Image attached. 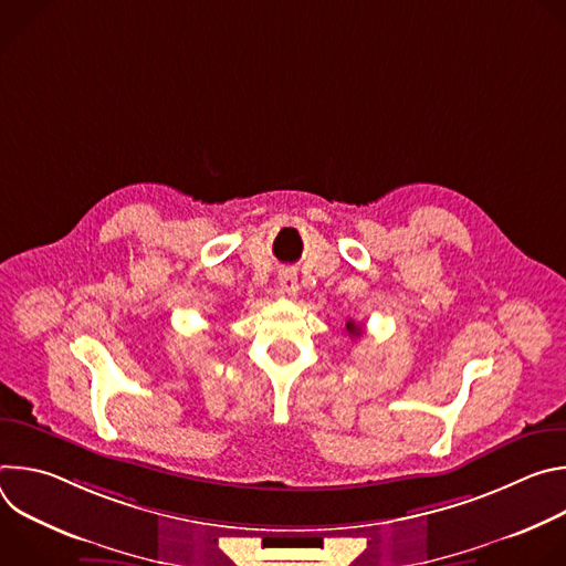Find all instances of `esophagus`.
<instances>
[{"label":"esophagus","mask_w":566,"mask_h":566,"mask_svg":"<svg viewBox=\"0 0 566 566\" xmlns=\"http://www.w3.org/2000/svg\"><path fill=\"white\" fill-rule=\"evenodd\" d=\"M277 289L282 295H289V297H295L297 291H300V284H297V273L291 271V269H284L280 275H277Z\"/></svg>","instance_id":"obj_1"}]
</instances>
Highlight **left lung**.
<instances>
[{"label":"left lung","mask_w":566,"mask_h":566,"mask_svg":"<svg viewBox=\"0 0 566 566\" xmlns=\"http://www.w3.org/2000/svg\"><path fill=\"white\" fill-rule=\"evenodd\" d=\"M345 329H347V334H349V336H354V338H360V334H363V327H360V325H356L354 319H349V322H347Z\"/></svg>","instance_id":"left-lung-1"}]
</instances>
